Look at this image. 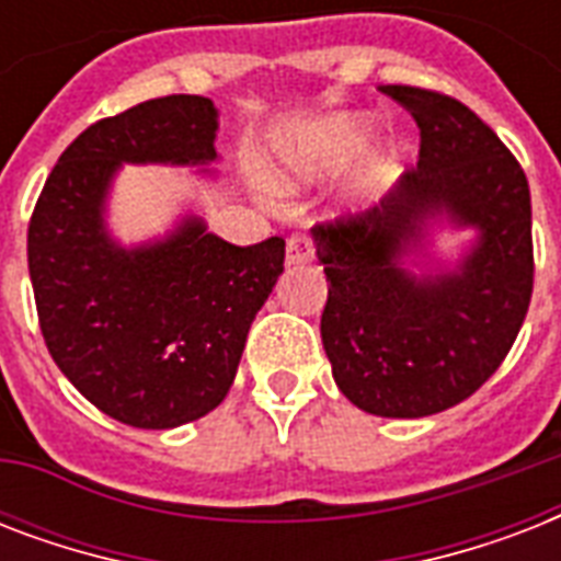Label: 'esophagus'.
<instances>
[{
	"mask_svg": "<svg viewBox=\"0 0 561 561\" xmlns=\"http://www.w3.org/2000/svg\"><path fill=\"white\" fill-rule=\"evenodd\" d=\"M285 250H288V264H308L314 259V250L302 236H290Z\"/></svg>",
	"mask_w": 561,
	"mask_h": 561,
	"instance_id": "obj_1",
	"label": "esophagus"
}]
</instances>
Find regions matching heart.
I'll return each instance as SVG.
<instances>
[{
	"mask_svg": "<svg viewBox=\"0 0 561 561\" xmlns=\"http://www.w3.org/2000/svg\"><path fill=\"white\" fill-rule=\"evenodd\" d=\"M373 142V125L367 118L358 116H337L314 127L311 134L299 145L288 151V169L294 174H306V171H332L343 169L346 162L367 151ZM387 174V165H378L373 171L369 183L378 186Z\"/></svg>",
	"mask_w": 561,
	"mask_h": 561,
	"instance_id": "obj_1",
	"label": "heart"
}]
</instances>
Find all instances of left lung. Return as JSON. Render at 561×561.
Returning a JSON list of instances; mask_svg holds the SVG:
<instances>
[{
  "label": "left lung",
  "instance_id": "left-lung-1",
  "mask_svg": "<svg viewBox=\"0 0 561 561\" xmlns=\"http://www.w3.org/2000/svg\"><path fill=\"white\" fill-rule=\"evenodd\" d=\"M419 127L416 169L378 206L320 224L329 279L320 334L355 408L419 419L460 404L513 350L533 297L530 186L506 145L443 92L387 83ZM436 217L479 229L454 272L413 274Z\"/></svg>",
  "mask_w": 561,
  "mask_h": 561
}]
</instances>
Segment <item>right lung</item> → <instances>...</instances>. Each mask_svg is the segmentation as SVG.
<instances>
[{
    "mask_svg": "<svg viewBox=\"0 0 561 561\" xmlns=\"http://www.w3.org/2000/svg\"><path fill=\"white\" fill-rule=\"evenodd\" d=\"M218 110L165 95L101 118L48 174L28 224L39 332L60 373L101 413L148 431L206 416L232 387L247 332L285 271V241L236 247L180 220L151 244L122 247L104 224L122 162L206 165Z\"/></svg>",
    "mask_w": 561,
    "mask_h": 561,
    "instance_id": "add662e5",
    "label": "right lung"
}]
</instances>
